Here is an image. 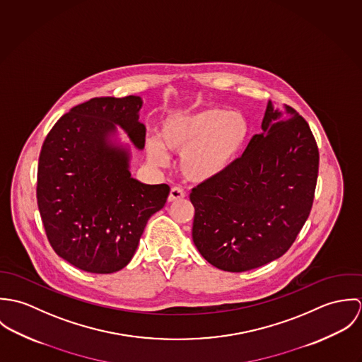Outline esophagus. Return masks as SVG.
Masks as SVG:
<instances>
[{
  "instance_id": "obj_1",
  "label": "esophagus",
  "mask_w": 362,
  "mask_h": 362,
  "mask_svg": "<svg viewBox=\"0 0 362 362\" xmlns=\"http://www.w3.org/2000/svg\"><path fill=\"white\" fill-rule=\"evenodd\" d=\"M182 198H185V192H184V189L181 187L171 188L170 195H168V202H175V201H180Z\"/></svg>"
}]
</instances>
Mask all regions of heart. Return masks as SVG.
<instances>
[{"label":"heart","mask_w":362,"mask_h":362,"mask_svg":"<svg viewBox=\"0 0 362 362\" xmlns=\"http://www.w3.org/2000/svg\"><path fill=\"white\" fill-rule=\"evenodd\" d=\"M250 132L245 117L223 108L177 112L167 118L161 129L163 146L182 156L184 174L195 181H206L223 174L240 155ZM160 142L149 144V158L165 164L167 155Z\"/></svg>","instance_id":"heart-1"}]
</instances>
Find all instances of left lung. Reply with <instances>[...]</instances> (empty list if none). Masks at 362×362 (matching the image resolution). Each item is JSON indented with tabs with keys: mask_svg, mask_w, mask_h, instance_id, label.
<instances>
[{
	"mask_svg": "<svg viewBox=\"0 0 362 362\" xmlns=\"http://www.w3.org/2000/svg\"><path fill=\"white\" fill-rule=\"evenodd\" d=\"M262 134L220 175L192 188V240L217 269L247 272L284 255L313 204L319 151L308 122L267 102Z\"/></svg>",
	"mask_w": 362,
	"mask_h": 362,
	"instance_id": "obj_1",
	"label": "left lung"
}]
</instances>
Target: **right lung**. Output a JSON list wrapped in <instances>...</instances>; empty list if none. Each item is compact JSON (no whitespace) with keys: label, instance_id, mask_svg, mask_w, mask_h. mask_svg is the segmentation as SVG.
Instances as JSON below:
<instances>
[{"label":"right lung","instance_id":"add662e5","mask_svg":"<svg viewBox=\"0 0 362 362\" xmlns=\"http://www.w3.org/2000/svg\"><path fill=\"white\" fill-rule=\"evenodd\" d=\"M141 107L138 96L93 98L64 114L42 146L36 195L46 235L55 254L81 270L125 267L170 194L167 184L132 178L128 151L110 141L119 125L144 149Z\"/></svg>","mask_w":362,"mask_h":362}]
</instances>
